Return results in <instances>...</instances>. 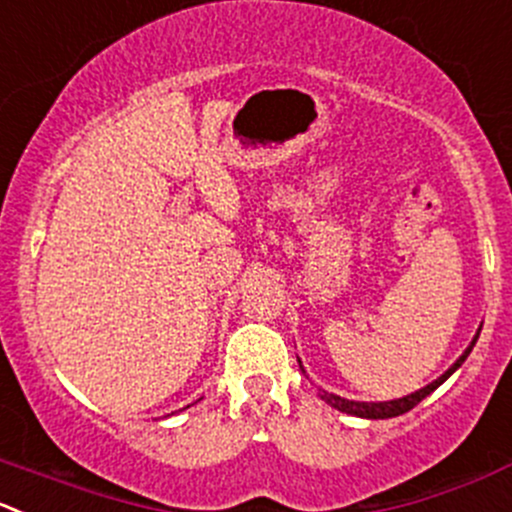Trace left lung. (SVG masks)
Masks as SVG:
<instances>
[{
	"label": "left lung",
	"instance_id": "obj_1",
	"mask_svg": "<svg viewBox=\"0 0 512 512\" xmlns=\"http://www.w3.org/2000/svg\"><path fill=\"white\" fill-rule=\"evenodd\" d=\"M478 335H480V332H478ZM478 335L473 337V342H470V345H468V350H465L463 355H460L458 360H455L453 365H450L448 370H445L443 375L438 377V380H433V382H430V385H425V388L415 390V393L405 395V398L385 400V403H360V400H345V398H340V395H332V393H327V390H320V398L325 400L327 405H332V408H335V410H340V413L355 415V418H367V420L398 418V415H403V413H408V410H413L415 405L420 403V400L428 398V395L433 393L435 388H440V385H443V382L448 380V377L453 375V372L458 370L460 365H463L465 357L470 355L473 345H475V342H478ZM297 362H300V360H297ZM300 367H302V362H300ZM302 372H305V367H302Z\"/></svg>",
	"mask_w": 512,
	"mask_h": 512
}]
</instances>
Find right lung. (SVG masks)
Returning <instances> with one entry per match:
<instances>
[{
    "mask_svg": "<svg viewBox=\"0 0 512 512\" xmlns=\"http://www.w3.org/2000/svg\"><path fill=\"white\" fill-rule=\"evenodd\" d=\"M187 408H190V405H187Z\"/></svg>",
    "mask_w": 512,
    "mask_h": 512,
    "instance_id": "1",
    "label": "right lung"
}]
</instances>
